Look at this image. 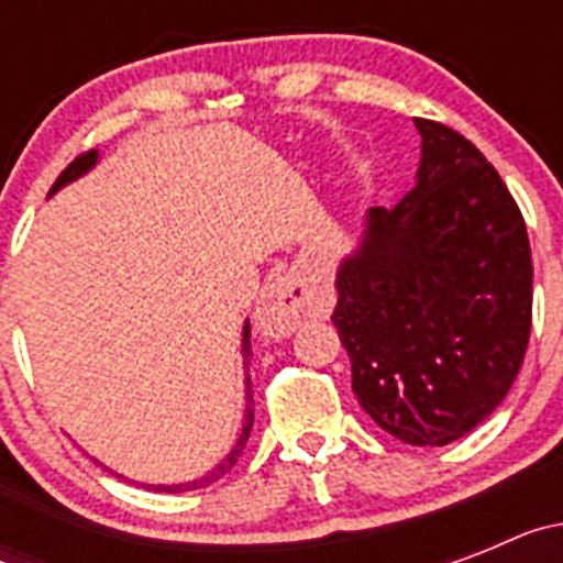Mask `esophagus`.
<instances>
[{"label":"esophagus","instance_id":"obj_1","mask_svg":"<svg viewBox=\"0 0 563 563\" xmlns=\"http://www.w3.org/2000/svg\"><path fill=\"white\" fill-rule=\"evenodd\" d=\"M321 292L298 285L296 278H278L262 292L256 307V330L267 338H287L307 318H327Z\"/></svg>","mask_w":563,"mask_h":563}]
</instances>
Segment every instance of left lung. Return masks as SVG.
I'll list each match as a JSON object with an SVG mask.
<instances>
[{
    "mask_svg": "<svg viewBox=\"0 0 563 563\" xmlns=\"http://www.w3.org/2000/svg\"><path fill=\"white\" fill-rule=\"evenodd\" d=\"M417 183L369 208L338 267L332 324L363 411L409 445H449L505 400L533 321L525 217L485 154L415 118Z\"/></svg>",
    "mask_w": 563,
    "mask_h": 563,
    "instance_id": "8db88e82",
    "label": "left lung"
}]
</instances>
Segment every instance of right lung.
I'll use <instances>...</instances> for the list:
<instances>
[{
	"mask_svg": "<svg viewBox=\"0 0 563 563\" xmlns=\"http://www.w3.org/2000/svg\"><path fill=\"white\" fill-rule=\"evenodd\" d=\"M96 163H98V152H96V148H92V152L78 154L76 161L69 163V166L64 168L62 174H58V180L53 183L49 194H56L58 188H64V186H67V183H73V180H78V177H84V174H87L89 168L96 166ZM242 352H245V357L251 355V327H247V324H245V330H242ZM251 400H253V397H251V380H247V402H251ZM251 429H253V409H251V406H247L245 426H242V434H239L236 445H233L231 454H228L225 460L220 462V465L213 467V471H208V474L200 476V479L183 482V485H146V487H148V490H161V494H186V490H197V487H206V485H211V482L222 479V476H225L228 471H231V467L236 465L239 456H242V449H245L247 437H251Z\"/></svg>",
	"mask_w": 563,
	"mask_h": 563,
	"instance_id": "1",
	"label": "right lung"
}]
</instances>
